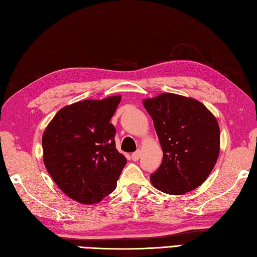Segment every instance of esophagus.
Here are the masks:
<instances>
[{"mask_svg":"<svg viewBox=\"0 0 257 257\" xmlns=\"http://www.w3.org/2000/svg\"><path fill=\"white\" fill-rule=\"evenodd\" d=\"M140 157H141V152H140V151H138V152H135V153L132 154V159H133L134 162H138L139 159H140Z\"/></svg>","mask_w":257,"mask_h":257,"instance_id":"esophagus-1","label":"esophagus"}]
</instances>
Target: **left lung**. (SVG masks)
<instances>
[{"instance_id": "left-lung-1", "label": "left lung", "mask_w": 257, "mask_h": 257, "mask_svg": "<svg viewBox=\"0 0 257 257\" xmlns=\"http://www.w3.org/2000/svg\"><path fill=\"white\" fill-rule=\"evenodd\" d=\"M163 150L151 181L168 195H184L208 178L220 154V127L201 102L165 92L144 99Z\"/></svg>"}]
</instances>
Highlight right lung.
<instances>
[{
    "instance_id": "obj_1",
    "label": "right lung",
    "mask_w": 257,
    "mask_h": 257,
    "mask_svg": "<svg viewBox=\"0 0 257 257\" xmlns=\"http://www.w3.org/2000/svg\"><path fill=\"white\" fill-rule=\"evenodd\" d=\"M121 95L62 107L45 128V167L61 191L82 204L98 203L116 188L126 158L115 148L111 117Z\"/></svg>"
}]
</instances>
